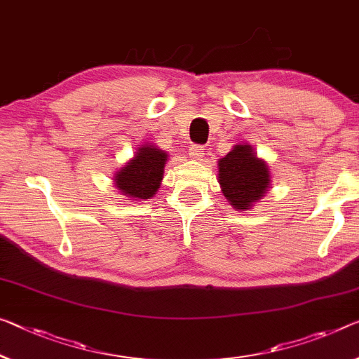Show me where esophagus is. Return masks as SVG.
I'll return each mask as SVG.
<instances>
[{"mask_svg": "<svg viewBox=\"0 0 359 359\" xmlns=\"http://www.w3.org/2000/svg\"><path fill=\"white\" fill-rule=\"evenodd\" d=\"M203 154H205V149H203V146L201 144H194L189 147V156L192 158H196V161H202Z\"/></svg>", "mask_w": 359, "mask_h": 359, "instance_id": "esophagus-1", "label": "esophagus"}]
</instances>
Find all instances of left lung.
Masks as SVG:
<instances>
[{"label": "left lung", "mask_w": 359, "mask_h": 359, "mask_svg": "<svg viewBox=\"0 0 359 359\" xmlns=\"http://www.w3.org/2000/svg\"><path fill=\"white\" fill-rule=\"evenodd\" d=\"M218 167L223 194L236 210L250 208L268 189V167L258 161L250 146H236L228 156L219 158Z\"/></svg>", "instance_id": "left-lung-1"}]
</instances>
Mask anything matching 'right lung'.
Returning <instances> with one entry per match:
<instances>
[{
  "label": "right lung",
  "mask_w": 359,
  "mask_h": 359,
  "mask_svg": "<svg viewBox=\"0 0 359 359\" xmlns=\"http://www.w3.org/2000/svg\"><path fill=\"white\" fill-rule=\"evenodd\" d=\"M167 152L154 146H144L136 152L115 176V186L122 194L135 198H151L156 194L163 178Z\"/></svg>",
  "instance_id": "obj_1"
}]
</instances>
